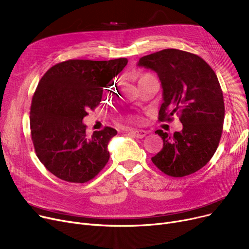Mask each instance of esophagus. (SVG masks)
I'll return each mask as SVG.
<instances>
[{
	"mask_svg": "<svg viewBox=\"0 0 249 249\" xmlns=\"http://www.w3.org/2000/svg\"><path fill=\"white\" fill-rule=\"evenodd\" d=\"M129 134H131L134 137H136V138L142 139V138H144L147 135V132L144 131V129H134V131L129 132Z\"/></svg>",
	"mask_w": 249,
	"mask_h": 249,
	"instance_id": "esophagus-1",
	"label": "esophagus"
}]
</instances>
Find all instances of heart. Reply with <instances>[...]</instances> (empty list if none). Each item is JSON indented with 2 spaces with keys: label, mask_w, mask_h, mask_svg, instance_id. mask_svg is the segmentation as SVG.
<instances>
[{
  "label": "heart",
  "mask_w": 249,
  "mask_h": 249,
  "mask_svg": "<svg viewBox=\"0 0 249 249\" xmlns=\"http://www.w3.org/2000/svg\"><path fill=\"white\" fill-rule=\"evenodd\" d=\"M127 120L135 122V121H138V116H136V115H129V116H127Z\"/></svg>",
  "instance_id": "1"
}]
</instances>
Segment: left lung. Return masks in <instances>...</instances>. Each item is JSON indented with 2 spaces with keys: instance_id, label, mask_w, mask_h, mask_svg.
<instances>
[{
  "instance_id": "8db88e82",
  "label": "left lung",
  "mask_w": 249,
  "mask_h": 249,
  "mask_svg": "<svg viewBox=\"0 0 249 249\" xmlns=\"http://www.w3.org/2000/svg\"><path fill=\"white\" fill-rule=\"evenodd\" d=\"M138 66L157 73L163 88L160 122L179 116L180 132L158 129L162 150L152 162L163 173L183 177L203 168L214 155L223 132L225 106L217 75L202 57L166 49L140 58Z\"/></svg>"
}]
</instances>
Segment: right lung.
I'll list each match as a JSON object with an SVG mask.
<instances>
[{
    "instance_id": "1",
    "label": "right lung",
    "mask_w": 249,
    "mask_h": 249,
    "mask_svg": "<svg viewBox=\"0 0 249 249\" xmlns=\"http://www.w3.org/2000/svg\"><path fill=\"white\" fill-rule=\"evenodd\" d=\"M126 64L124 57L69 60L40 79L31 101V139L40 162L60 179L87 182L108 162V142L117 132L105 126L88 137L82 121L99 105L103 88Z\"/></svg>"
}]
</instances>
